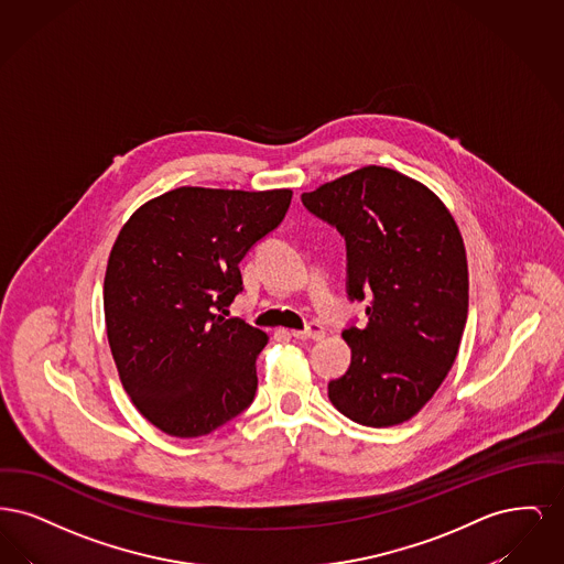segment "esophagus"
I'll return each instance as SVG.
<instances>
[{"instance_id":"esophagus-1","label":"esophagus","mask_w":564,"mask_h":564,"mask_svg":"<svg viewBox=\"0 0 564 564\" xmlns=\"http://www.w3.org/2000/svg\"><path fill=\"white\" fill-rule=\"evenodd\" d=\"M323 334H325L323 325H319V323H308L306 329L294 332V338H297V340H322Z\"/></svg>"}]
</instances>
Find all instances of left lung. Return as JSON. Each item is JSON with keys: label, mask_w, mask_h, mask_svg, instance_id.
I'll return each instance as SVG.
<instances>
[{"label": "left lung", "mask_w": 564, "mask_h": 564, "mask_svg": "<svg viewBox=\"0 0 564 564\" xmlns=\"http://www.w3.org/2000/svg\"><path fill=\"white\" fill-rule=\"evenodd\" d=\"M308 214L347 245V294L368 300L350 323L349 370L327 395L350 421L391 427L412 419L455 364L467 322V258L455 219L423 184L364 166L302 194Z\"/></svg>", "instance_id": "8db88e82"}]
</instances>
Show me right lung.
<instances>
[{"instance_id": "obj_1", "label": "right lung", "mask_w": 564, "mask_h": 564, "mask_svg": "<svg viewBox=\"0 0 564 564\" xmlns=\"http://www.w3.org/2000/svg\"><path fill=\"white\" fill-rule=\"evenodd\" d=\"M292 189L177 188L139 207L109 253V349L137 410L175 437H198L247 410L267 334L228 306L242 258L290 209Z\"/></svg>"}]
</instances>
